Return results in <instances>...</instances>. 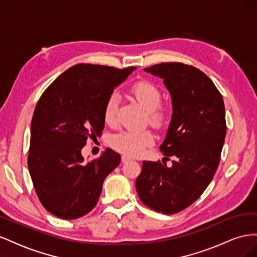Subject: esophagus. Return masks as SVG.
<instances>
[{
	"mask_svg": "<svg viewBox=\"0 0 257 257\" xmlns=\"http://www.w3.org/2000/svg\"><path fill=\"white\" fill-rule=\"evenodd\" d=\"M121 160H122V163H126V162L131 161L132 159L128 157V155H126V154H123V155H122V158H121Z\"/></svg>",
	"mask_w": 257,
	"mask_h": 257,
	"instance_id": "34e87169",
	"label": "esophagus"
}]
</instances>
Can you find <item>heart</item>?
<instances>
[{
    "mask_svg": "<svg viewBox=\"0 0 257 257\" xmlns=\"http://www.w3.org/2000/svg\"><path fill=\"white\" fill-rule=\"evenodd\" d=\"M132 95L147 110L148 121L153 126L162 127L167 120V111L162 107V93L154 83L142 80L134 83L131 88ZM119 97L115 93L107 98L104 105L103 116L106 124H113L116 120ZM153 143V135L149 130L143 131H124L111 137L110 145L113 149L132 157L141 155L145 148Z\"/></svg>",
    "mask_w": 257,
    "mask_h": 257,
    "instance_id": "heart-1",
    "label": "heart"
}]
</instances>
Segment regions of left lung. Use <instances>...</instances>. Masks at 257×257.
Segmentation results:
<instances>
[{"mask_svg": "<svg viewBox=\"0 0 257 257\" xmlns=\"http://www.w3.org/2000/svg\"><path fill=\"white\" fill-rule=\"evenodd\" d=\"M164 81L173 104L172 120L160 149L173 166L144 161L136 190L154 211L174 214L195 201L219 166L226 135L223 97L198 68L178 62L144 68Z\"/></svg>", "mask_w": 257, "mask_h": 257, "instance_id": "8db88e82", "label": "left lung"}]
</instances>
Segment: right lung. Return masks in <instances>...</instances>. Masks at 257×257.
Segmentation results:
<instances>
[{
    "mask_svg": "<svg viewBox=\"0 0 257 257\" xmlns=\"http://www.w3.org/2000/svg\"><path fill=\"white\" fill-rule=\"evenodd\" d=\"M135 68L77 64L38 99L31 122L28 166L42 205L60 219L89 213L105 178L120 164V154L111 149L88 163L81 150L89 138L102 134L107 98Z\"/></svg>",
    "mask_w": 257,
    "mask_h": 257,
    "instance_id": "add662e5",
    "label": "right lung"
}]
</instances>
